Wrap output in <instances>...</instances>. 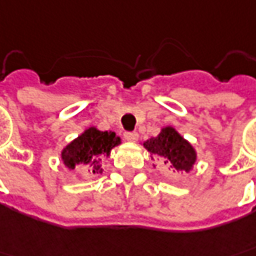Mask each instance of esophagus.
Masks as SVG:
<instances>
[{
	"instance_id": "34e87169",
	"label": "esophagus",
	"mask_w": 256,
	"mask_h": 256,
	"mask_svg": "<svg viewBox=\"0 0 256 256\" xmlns=\"http://www.w3.org/2000/svg\"><path fill=\"white\" fill-rule=\"evenodd\" d=\"M138 138H139L138 132H126L124 133V139L128 140V142H136Z\"/></svg>"
}]
</instances>
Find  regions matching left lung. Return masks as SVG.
<instances>
[{"label":"left lung","mask_w":256,"mask_h":256,"mask_svg":"<svg viewBox=\"0 0 256 256\" xmlns=\"http://www.w3.org/2000/svg\"><path fill=\"white\" fill-rule=\"evenodd\" d=\"M143 146L152 154V159L158 158L163 163L170 164V168L178 172H190L196 162V150L194 146L172 126L162 128L156 138L146 140Z\"/></svg>","instance_id":"1"}]
</instances>
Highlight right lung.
Listing matches in <instances>:
<instances>
[{
    "label": "right lung",
    "mask_w": 256,
    "mask_h": 256,
    "mask_svg": "<svg viewBox=\"0 0 256 256\" xmlns=\"http://www.w3.org/2000/svg\"><path fill=\"white\" fill-rule=\"evenodd\" d=\"M122 143V139L114 132H102L96 128H88L70 142L62 152V160L66 168L74 169L84 166L87 173H102V156H108L113 148Z\"/></svg>",
    "instance_id": "obj_1"
}]
</instances>
